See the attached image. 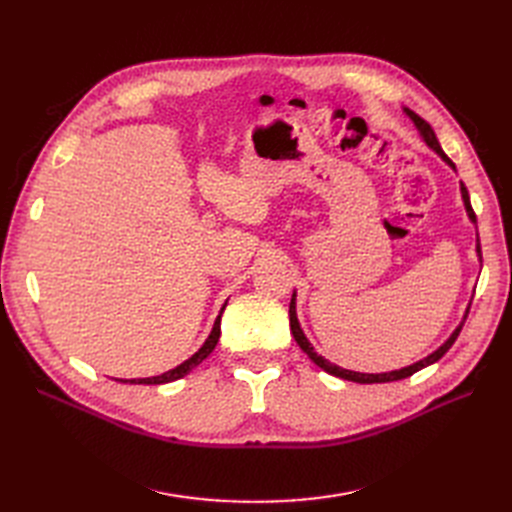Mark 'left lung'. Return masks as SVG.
I'll return each instance as SVG.
<instances>
[{"instance_id":"1","label":"left lung","mask_w":512,"mask_h":512,"mask_svg":"<svg viewBox=\"0 0 512 512\" xmlns=\"http://www.w3.org/2000/svg\"><path fill=\"white\" fill-rule=\"evenodd\" d=\"M404 113L412 119V123L416 126V130H418V134H421V138L425 141V145H427L429 149L436 151L438 156H440L448 166H451V168L455 170V164H453L451 160H448V156H446V153L442 151V147H440V143H438V138H436V132L431 130L429 123H427L423 117H418L414 111H410V108H404ZM461 198H463V205H466V213H468L470 222H472V224H476V215H474V209H472V205H470L468 188H466V185H463V183H461ZM476 254H478V258H480V243H478V241H476ZM468 312H470V305H468V309H466V314H463V320L459 322V327L451 333V337H448L446 342H444L438 350H433L431 354H427L425 359L416 361V363H412V365H408V367L393 369V371H384V374H361V371H350V369H344V367H337V365H333L331 361L324 359V356H320V354L314 350V346H312V344H309V339L305 337V333H303V329H301V324H299V318H297V292H292L290 309H288V314H290V331H292V335H294V342L299 344V348L309 356V359H312L320 369L327 371V374H331V376H335V378H342V380L359 382V384H378V382H395V380H404V378H408V376L416 374V371H421L423 367H427V365H431V363L440 361L442 356L448 352V348H451V346L455 344V339H457V335H459V331H461V327H463V322H466V318H468Z\"/></svg>"}]
</instances>
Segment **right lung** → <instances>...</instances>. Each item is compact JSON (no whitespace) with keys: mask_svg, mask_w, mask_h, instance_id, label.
I'll return each instance as SVG.
<instances>
[{"mask_svg":"<svg viewBox=\"0 0 512 512\" xmlns=\"http://www.w3.org/2000/svg\"><path fill=\"white\" fill-rule=\"evenodd\" d=\"M228 303V301H226ZM226 303L222 305V309H220V314H218V318H215V322H213V329H211V333H209V337L205 339V344L200 346L188 361H183L181 365H177V367H173V369H168V371H164V374H160V376H151V378H132V380H117V382H130V384H166V382H175V380H179V378H183V376H188L190 371L196 367V365H200L203 363L207 356L213 352V348L218 346V339H220V320H222V312H224V307H226Z\"/></svg>","mask_w":512,"mask_h":512,"instance_id":"1","label":"right lung"}]
</instances>
